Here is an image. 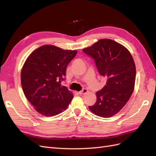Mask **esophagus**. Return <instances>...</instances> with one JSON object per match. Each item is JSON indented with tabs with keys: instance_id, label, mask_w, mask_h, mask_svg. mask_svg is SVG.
<instances>
[{
	"instance_id": "1",
	"label": "esophagus",
	"mask_w": 156,
	"mask_h": 156,
	"mask_svg": "<svg viewBox=\"0 0 156 156\" xmlns=\"http://www.w3.org/2000/svg\"><path fill=\"white\" fill-rule=\"evenodd\" d=\"M88 90L87 89H86V88H83L81 91H80V92H79V94H87V92H88Z\"/></svg>"
}]
</instances>
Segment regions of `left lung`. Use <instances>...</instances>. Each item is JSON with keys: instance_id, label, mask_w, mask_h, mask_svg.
<instances>
[{"instance_id": "1", "label": "left lung", "mask_w": 156, "mask_h": 156, "mask_svg": "<svg viewBox=\"0 0 156 156\" xmlns=\"http://www.w3.org/2000/svg\"><path fill=\"white\" fill-rule=\"evenodd\" d=\"M83 51L94 59L98 70L107 79L96 92L97 100L89 108L97 116L108 118L123 108L133 92L136 76L135 62L124 45L110 39L98 40Z\"/></svg>"}]
</instances>
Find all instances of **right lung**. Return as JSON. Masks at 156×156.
Wrapping results in <instances>:
<instances>
[{"label":"right lung","instance_id":"add662e5","mask_svg":"<svg viewBox=\"0 0 156 156\" xmlns=\"http://www.w3.org/2000/svg\"><path fill=\"white\" fill-rule=\"evenodd\" d=\"M77 53L75 50L44 45L28 56L21 69V86L27 100L41 115H58L72 100V92L60 83L68 64Z\"/></svg>","mask_w":156,"mask_h":156}]
</instances>
